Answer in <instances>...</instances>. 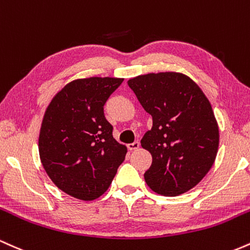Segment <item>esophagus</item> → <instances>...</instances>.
<instances>
[{"mask_svg":"<svg viewBox=\"0 0 250 250\" xmlns=\"http://www.w3.org/2000/svg\"><path fill=\"white\" fill-rule=\"evenodd\" d=\"M140 146V144H139V142H134V143H131V144H128L127 145V147H128V150H137V148H138Z\"/></svg>","mask_w":250,"mask_h":250,"instance_id":"obj_1","label":"esophagus"}]
</instances>
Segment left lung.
Returning <instances> with one entry per match:
<instances>
[{
    "instance_id": "obj_1",
    "label": "left lung",
    "mask_w": 250,
    "mask_h": 250,
    "mask_svg": "<svg viewBox=\"0 0 250 250\" xmlns=\"http://www.w3.org/2000/svg\"><path fill=\"white\" fill-rule=\"evenodd\" d=\"M127 85L152 117V128L140 140L152 156L145 182L163 196L189 191L217 155L220 133L208 98L195 81L176 72L138 75Z\"/></svg>"
}]
</instances>
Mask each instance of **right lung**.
<instances>
[{
  "mask_svg": "<svg viewBox=\"0 0 250 250\" xmlns=\"http://www.w3.org/2000/svg\"><path fill=\"white\" fill-rule=\"evenodd\" d=\"M122 78L77 79L59 91L42 119L39 153L59 189L83 201L100 197L111 186L127 148L112 136L104 105Z\"/></svg>",
  "mask_w": 250,
  "mask_h": 250,
  "instance_id": "obj_1",
  "label": "right lung"
}]
</instances>
